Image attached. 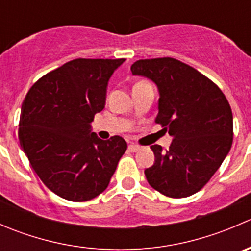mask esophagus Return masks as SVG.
<instances>
[{"label": "esophagus", "mask_w": 251, "mask_h": 251, "mask_svg": "<svg viewBox=\"0 0 251 251\" xmlns=\"http://www.w3.org/2000/svg\"><path fill=\"white\" fill-rule=\"evenodd\" d=\"M128 151H133V153H136V151H141V147H140V146H137V144L131 143V144H128Z\"/></svg>", "instance_id": "1"}]
</instances>
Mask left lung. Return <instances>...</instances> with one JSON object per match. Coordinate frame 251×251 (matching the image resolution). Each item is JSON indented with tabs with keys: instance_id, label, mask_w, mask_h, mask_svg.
Returning <instances> with one entry per match:
<instances>
[{
	"instance_id": "left-lung-1",
	"label": "left lung",
	"mask_w": 251,
	"mask_h": 251,
	"mask_svg": "<svg viewBox=\"0 0 251 251\" xmlns=\"http://www.w3.org/2000/svg\"><path fill=\"white\" fill-rule=\"evenodd\" d=\"M131 72L155 83V123L174 138L168 151L158 144L151 147L155 160L144 170L147 181L170 198L197 193L231 149L233 115L228 100L212 81L174 58L137 60Z\"/></svg>"
}]
</instances>
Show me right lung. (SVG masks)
Returning <instances> with one entry per match:
<instances>
[{
    "label": "right lung",
    "instance_id": "1",
    "mask_svg": "<svg viewBox=\"0 0 251 251\" xmlns=\"http://www.w3.org/2000/svg\"><path fill=\"white\" fill-rule=\"evenodd\" d=\"M121 59H74L40 78L22 104L19 142L32 169L57 196L96 198L109 184L127 143L103 141L91 123L105 107L111 75Z\"/></svg>",
    "mask_w": 251,
    "mask_h": 251
}]
</instances>
